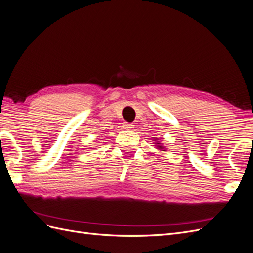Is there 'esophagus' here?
Returning <instances> with one entry per match:
<instances>
[{
  "mask_svg": "<svg viewBox=\"0 0 253 253\" xmlns=\"http://www.w3.org/2000/svg\"><path fill=\"white\" fill-rule=\"evenodd\" d=\"M126 129H132L134 127V125L132 124H128V122H124V125H122Z\"/></svg>",
  "mask_w": 253,
  "mask_h": 253,
  "instance_id": "obj_1",
  "label": "esophagus"
}]
</instances>
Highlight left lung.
I'll use <instances>...</instances> for the list:
<instances>
[{
  "label": "left lung",
  "mask_w": 253,
  "mask_h": 253,
  "mask_svg": "<svg viewBox=\"0 0 253 253\" xmlns=\"http://www.w3.org/2000/svg\"><path fill=\"white\" fill-rule=\"evenodd\" d=\"M157 140H158V139H155V140H154V141H156L155 144H157V145H156L157 149L160 150V151H165V147H163L162 143H160V141H157Z\"/></svg>",
  "instance_id": "obj_1"
}]
</instances>
